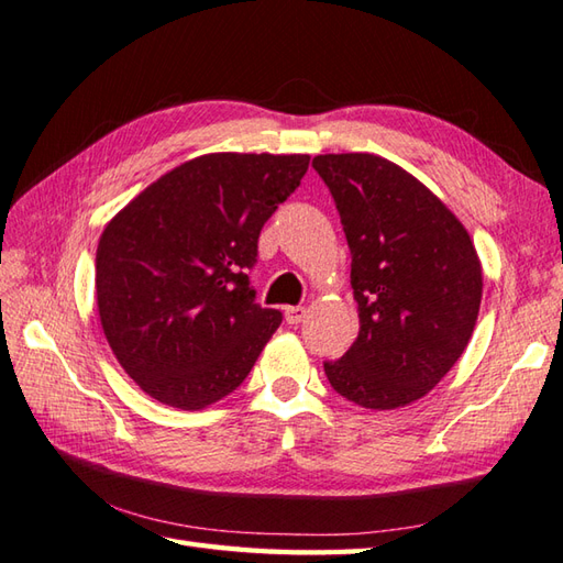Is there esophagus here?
Listing matches in <instances>:
<instances>
[{"label": "esophagus", "instance_id": "esophagus-1", "mask_svg": "<svg viewBox=\"0 0 563 563\" xmlns=\"http://www.w3.org/2000/svg\"><path fill=\"white\" fill-rule=\"evenodd\" d=\"M305 319H307V309L305 307H288V309H285V321H288L290 327L302 324Z\"/></svg>", "mask_w": 563, "mask_h": 563}]
</instances>
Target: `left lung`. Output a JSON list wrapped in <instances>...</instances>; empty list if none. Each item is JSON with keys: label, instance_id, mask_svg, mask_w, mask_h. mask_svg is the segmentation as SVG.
Instances as JSON below:
<instances>
[{"label": "left lung", "instance_id": "left-lung-1", "mask_svg": "<svg viewBox=\"0 0 563 563\" xmlns=\"http://www.w3.org/2000/svg\"><path fill=\"white\" fill-rule=\"evenodd\" d=\"M351 249L361 331L324 373L343 399L389 411L426 397L460 361L479 317L482 261L433 190L367 152L319 154Z\"/></svg>", "mask_w": 563, "mask_h": 563}]
</instances>
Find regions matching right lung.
Segmentation results:
<instances>
[{
  "instance_id": "1",
  "label": "right lung",
  "mask_w": 563,
  "mask_h": 563,
  "mask_svg": "<svg viewBox=\"0 0 563 563\" xmlns=\"http://www.w3.org/2000/svg\"><path fill=\"white\" fill-rule=\"evenodd\" d=\"M309 154H202L106 224L97 307L118 363L166 406L198 411L234 391L280 327L256 305L258 234L307 174Z\"/></svg>"
}]
</instances>
